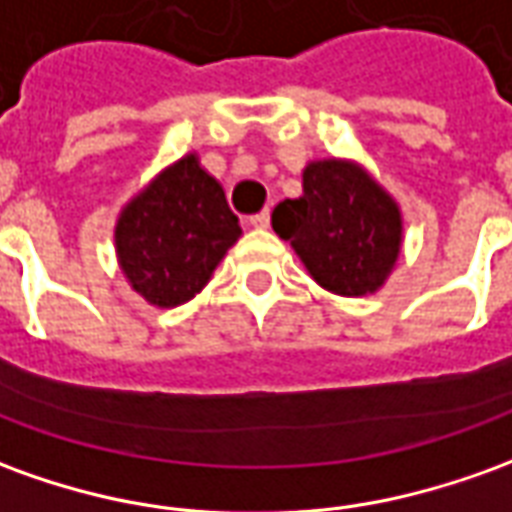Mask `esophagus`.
Segmentation results:
<instances>
[{"mask_svg": "<svg viewBox=\"0 0 512 512\" xmlns=\"http://www.w3.org/2000/svg\"><path fill=\"white\" fill-rule=\"evenodd\" d=\"M249 224H252L255 230H268V224H271V213H268V210H260V213H255V216L249 219Z\"/></svg>", "mask_w": 512, "mask_h": 512, "instance_id": "esophagus-1", "label": "esophagus"}]
</instances>
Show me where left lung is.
<instances>
[{
    "label": "left lung",
    "instance_id": "obj_1",
    "mask_svg": "<svg viewBox=\"0 0 512 512\" xmlns=\"http://www.w3.org/2000/svg\"><path fill=\"white\" fill-rule=\"evenodd\" d=\"M271 227L305 263L307 274L338 296L377 293L402 252V210L360 163L310 160L302 196L271 213Z\"/></svg>",
    "mask_w": 512,
    "mask_h": 512
}]
</instances>
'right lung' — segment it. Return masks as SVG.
I'll return each instance as SVG.
<instances>
[{"label":"right lung","mask_w":512,"mask_h":512,"mask_svg":"<svg viewBox=\"0 0 512 512\" xmlns=\"http://www.w3.org/2000/svg\"><path fill=\"white\" fill-rule=\"evenodd\" d=\"M116 257L130 288L155 307H177L205 288L241 224L199 157H180L121 207Z\"/></svg>","instance_id":"obj_1"}]
</instances>
